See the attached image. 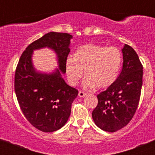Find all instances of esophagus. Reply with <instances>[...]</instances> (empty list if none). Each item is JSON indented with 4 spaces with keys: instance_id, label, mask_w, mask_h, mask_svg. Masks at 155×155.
I'll list each match as a JSON object with an SVG mask.
<instances>
[{
    "instance_id": "esophagus-1",
    "label": "esophagus",
    "mask_w": 155,
    "mask_h": 155,
    "mask_svg": "<svg viewBox=\"0 0 155 155\" xmlns=\"http://www.w3.org/2000/svg\"><path fill=\"white\" fill-rule=\"evenodd\" d=\"M86 93L85 92H84V91H80L78 92V96L80 97V98H83V97H84V96H86Z\"/></svg>"
}]
</instances>
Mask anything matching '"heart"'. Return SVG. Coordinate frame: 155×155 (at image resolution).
Wrapping results in <instances>:
<instances>
[{
  "label": "heart",
  "instance_id": "obj_1",
  "mask_svg": "<svg viewBox=\"0 0 155 155\" xmlns=\"http://www.w3.org/2000/svg\"><path fill=\"white\" fill-rule=\"evenodd\" d=\"M122 53L118 48L97 44L82 45L73 57L66 60V73L70 84L75 85L83 76V86L91 88L96 85L104 88L113 84L118 78L122 65Z\"/></svg>",
  "mask_w": 155,
  "mask_h": 155
}]
</instances>
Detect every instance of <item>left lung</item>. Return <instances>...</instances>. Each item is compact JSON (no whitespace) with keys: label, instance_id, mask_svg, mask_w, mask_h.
Segmentation results:
<instances>
[{"label":"left lung","instance_id":"8db88e82","mask_svg":"<svg viewBox=\"0 0 155 155\" xmlns=\"http://www.w3.org/2000/svg\"><path fill=\"white\" fill-rule=\"evenodd\" d=\"M123 69L113 84L97 95L98 102L92 112L94 124L102 130L116 132L129 124L139 104L143 66L131 46L122 49Z\"/></svg>","mask_w":155,"mask_h":155}]
</instances>
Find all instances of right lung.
Returning a JSON list of instances; mask_svg holds the SVG:
<instances>
[{
	"mask_svg": "<svg viewBox=\"0 0 155 155\" xmlns=\"http://www.w3.org/2000/svg\"><path fill=\"white\" fill-rule=\"evenodd\" d=\"M68 33L50 31L25 49L15 75V91L20 108L28 122L42 132L58 130L68 122L71 104L78 91L67 84L63 74L71 49ZM48 48L56 53L58 68L50 73L37 71L32 63L34 50Z\"/></svg>",
	"mask_w": 155,
	"mask_h": 155,
	"instance_id": "add662e5",
	"label": "right lung"
}]
</instances>
